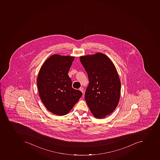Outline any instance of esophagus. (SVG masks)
Segmentation results:
<instances>
[{
    "label": "esophagus",
    "instance_id": "obj_1",
    "mask_svg": "<svg viewBox=\"0 0 160 160\" xmlns=\"http://www.w3.org/2000/svg\"><path fill=\"white\" fill-rule=\"evenodd\" d=\"M79 90L80 91H81V92H82V93H83V88H79Z\"/></svg>",
    "mask_w": 160,
    "mask_h": 160
}]
</instances>
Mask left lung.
<instances>
[{"instance_id": "obj_1", "label": "left lung", "mask_w": 160, "mask_h": 160, "mask_svg": "<svg viewBox=\"0 0 160 160\" xmlns=\"http://www.w3.org/2000/svg\"><path fill=\"white\" fill-rule=\"evenodd\" d=\"M79 59L89 79L84 99L94 117L104 118L113 112L120 101L121 81L116 67L102 53Z\"/></svg>"}]
</instances>
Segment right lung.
I'll return each instance as SVG.
<instances>
[{
  "label": "right lung",
  "mask_w": 160,
  "mask_h": 160,
  "mask_svg": "<svg viewBox=\"0 0 160 160\" xmlns=\"http://www.w3.org/2000/svg\"><path fill=\"white\" fill-rule=\"evenodd\" d=\"M74 57L54 54L45 61L39 70L37 84L39 97L50 112L67 115L82 96L72 88L68 72Z\"/></svg>",
  "instance_id": "right-lung-1"
}]
</instances>
